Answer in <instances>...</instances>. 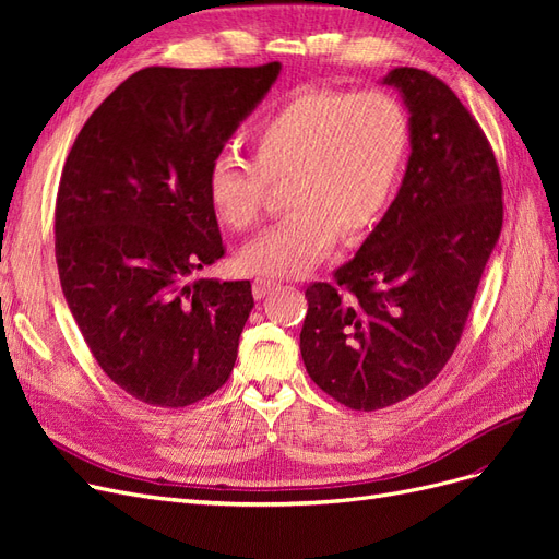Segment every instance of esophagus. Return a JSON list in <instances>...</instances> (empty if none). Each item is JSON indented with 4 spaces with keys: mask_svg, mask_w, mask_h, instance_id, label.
Listing matches in <instances>:
<instances>
[{
    "mask_svg": "<svg viewBox=\"0 0 559 559\" xmlns=\"http://www.w3.org/2000/svg\"><path fill=\"white\" fill-rule=\"evenodd\" d=\"M277 286V282H273V280H263V277H259V280H253V284H251V292H253V298H265L270 292H273Z\"/></svg>",
    "mask_w": 559,
    "mask_h": 559,
    "instance_id": "esophagus-1",
    "label": "esophagus"
}]
</instances>
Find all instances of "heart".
Here are the masks:
<instances>
[{
    "label": "heart",
    "instance_id": "1",
    "mask_svg": "<svg viewBox=\"0 0 559 559\" xmlns=\"http://www.w3.org/2000/svg\"><path fill=\"white\" fill-rule=\"evenodd\" d=\"M253 163L230 151L205 173L210 207L230 230H249L286 186V214L240 253L247 273L306 275L337 240L373 228L408 160L411 121L380 91H308L270 114L251 138Z\"/></svg>",
    "mask_w": 559,
    "mask_h": 559
}]
</instances>
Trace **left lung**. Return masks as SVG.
<instances>
[{"mask_svg": "<svg viewBox=\"0 0 559 559\" xmlns=\"http://www.w3.org/2000/svg\"><path fill=\"white\" fill-rule=\"evenodd\" d=\"M413 154L392 207L361 249L306 289L300 354L312 382L352 411L425 389L464 333L503 224V186L483 128L441 79L396 67Z\"/></svg>", "mask_w": 559, "mask_h": 559, "instance_id": "1", "label": "left lung"}]
</instances>
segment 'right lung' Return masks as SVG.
<instances>
[{
  "label": "right lung",
  "instance_id": "right-lung-1",
  "mask_svg": "<svg viewBox=\"0 0 559 559\" xmlns=\"http://www.w3.org/2000/svg\"><path fill=\"white\" fill-rule=\"evenodd\" d=\"M277 74L280 62L146 67L91 114L64 160L62 294L105 376L142 403L183 408L233 373L251 284L189 277L226 253L207 165Z\"/></svg>",
  "mask_w": 559,
  "mask_h": 559
}]
</instances>
